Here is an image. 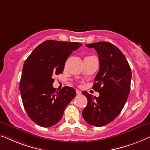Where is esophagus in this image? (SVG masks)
Returning a JSON list of instances; mask_svg holds the SVG:
<instances>
[{"label": "esophagus", "instance_id": "esophagus-1", "mask_svg": "<svg viewBox=\"0 0 150 150\" xmlns=\"http://www.w3.org/2000/svg\"><path fill=\"white\" fill-rule=\"evenodd\" d=\"M76 93H77V94H78V95H79V94H81V92L79 90H76Z\"/></svg>", "mask_w": 150, "mask_h": 150}]
</instances>
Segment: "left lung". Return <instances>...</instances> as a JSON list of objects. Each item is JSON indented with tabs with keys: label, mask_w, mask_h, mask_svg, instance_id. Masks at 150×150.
<instances>
[{
	"label": "left lung",
	"mask_w": 150,
	"mask_h": 150,
	"mask_svg": "<svg viewBox=\"0 0 150 150\" xmlns=\"http://www.w3.org/2000/svg\"><path fill=\"white\" fill-rule=\"evenodd\" d=\"M86 45L98 55L100 69L92 88L100 95L93 97L82 92L88 99L82 115L88 124L100 127L112 122L123 109L130 93L131 69L122 52L109 42Z\"/></svg>",
	"instance_id": "1"
}]
</instances>
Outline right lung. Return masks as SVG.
<instances>
[{
  "instance_id": "right-lung-1",
  "label": "right lung",
  "mask_w": 150,
  "mask_h": 150,
  "mask_svg": "<svg viewBox=\"0 0 150 150\" xmlns=\"http://www.w3.org/2000/svg\"><path fill=\"white\" fill-rule=\"evenodd\" d=\"M82 44L47 40L33 50L23 66L20 83L22 103L27 114L42 127H50L62 119L69 103L75 98L74 88H53L54 75L61 74L65 62Z\"/></svg>"
}]
</instances>
